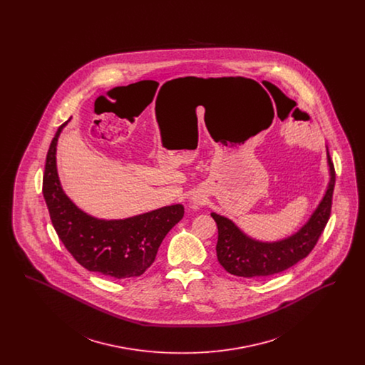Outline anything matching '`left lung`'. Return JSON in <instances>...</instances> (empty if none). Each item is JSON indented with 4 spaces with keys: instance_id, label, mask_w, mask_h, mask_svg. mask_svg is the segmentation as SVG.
<instances>
[{
    "instance_id": "8db88e82",
    "label": "left lung",
    "mask_w": 365,
    "mask_h": 365,
    "mask_svg": "<svg viewBox=\"0 0 365 365\" xmlns=\"http://www.w3.org/2000/svg\"><path fill=\"white\" fill-rule=\"evenodd\" d=\"M329 164L331 180L323 201L309 222L287 240L274 243L253 241L231 220L212 213L219 232L216 245L217 260L227 272L243 278L269 277L293 267L312 252L330 219L335 186V168L330 155Z\"/></svg>"
}]
</instances>
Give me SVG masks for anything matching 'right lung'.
<instances>
[{
  "mask_svg": "<svg viewBox=\"0 0 365 365\" xmlns=\"http://www.w3.org/2000/svg\"><path fill=\"white\" fill-rule=\"evenodd\" d=\"M49 146L42 192L53 227L66 249L83 268L115 279L140 277L156 259L168 231L183 217L178 204L124 220H98L76 208L60 186L56 168L57 139Z\"/></svg>",
  "mask_w": 365,
  "mask_h": 365,
  "instance_id": "obj_1",
  "label": "right lung"
}]
</instances>
